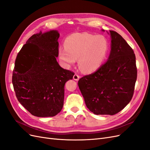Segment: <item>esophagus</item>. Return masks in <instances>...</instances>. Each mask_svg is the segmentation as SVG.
<instances>
[{
	"instance_id": "obj_1",
	"label": "esophagus",
	"mask_w": 150,
	"mask_h": 150,
	"mask_svg": "<svg viewBox=\"0 0 150 150\" xmlns=\"http://www.w3.org/2000/svg\"><path fill=\"white\" fill-rule=\"evenodd\" d=\"M79 76L77 74H75L74 76H73V79L75 80V81H78L79 79Z\"/></svg>"
}]
</instances>
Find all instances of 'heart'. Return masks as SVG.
<instances>
[{
  "mask_svg": "<svg viewBox=\"0 0 150 150\" xmlns=\"http://www.w3.org/2000/svg\"><path fill=\"white\" fill-rule=\"evenodd\" d=\"M64 47L59 50V57L63 64L71 66L78 59L80 69L91 73L98 69L105 61L110 43L103 35L76 33L66 38Z\"/></svg>",
  "mask_w": 150,
  "mask_h": 150,
  "instance_id": "1",
  "label": "heart"
}]
</instances>
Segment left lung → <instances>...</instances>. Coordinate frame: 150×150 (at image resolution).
<instances>
[{
    "label": "left lung",
    "mask_w": 150,
    "mask_h": 150,
    "mask_svg": "<svg viewBox=\"0 0 150 150\" xmlns=\"http://www.w3.org/2000/svg\"><path fill=\"white\" fill-rule=\"evenodd\" d=\"M110 33L111 44L108 61L78 81L86 106L97 115H114L124 109L133 98L137 78L133 49L116 32Z\"/></svg>",
    "instance_id": "1"
}]
</instances>
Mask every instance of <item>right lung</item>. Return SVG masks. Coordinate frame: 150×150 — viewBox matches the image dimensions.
<instances>
[{
	"mask_svg": "<svg viewBox=\"0 0 150 150\" xmlns=\"http://www.w3.org/2000/svg\"><path fill=\"white\" fill-rule=\"evenodd\" d=\"M57 30L34 34L18 53L12 73V84L19 102L30 114L54 116L64 104V84L74 73L62 68Z\"/></svg>",
	"mask_w": 150,
	"mask_h": 150,
	"instance_id": "add662e5",
	"label": "right lung"
}]
</instances>
